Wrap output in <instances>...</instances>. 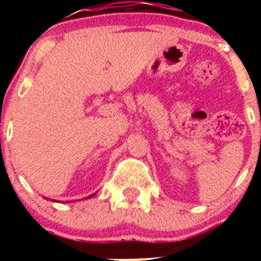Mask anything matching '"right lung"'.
<instances>
[{"label": "right lung", "instance_id": "add662e5", "mask_svg": "<svg viewBox=\"0 0 261 261\" xmlns=\"http://www.w3.org/2000/svg\"><path fill=\"white\" fill-rule=\"evenodd\" d=\"M94 195H95V193H93V195H90V196H89V197H86V199H90V197H93V196H94ZM53 201H55V200H53Z\"/></svg>", "mask_w": 261, "mask_h": 261}]
</instances>
